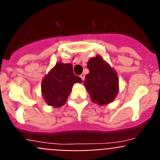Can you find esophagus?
<instances>
[{
	"label": "esophagus",
	"mask_w": 160,
	"mask_h": 160,
	"mask_svg": "<svg viewBox=\"0 0 160 160\" xmlns=\"http://www.w3.org/2000/svg\"><path fill=\"white\" fill-rule=\"evenodd\" d=\"M80 78H81L82 79V81H84V79H85V75H84V73H82L81 75H80Z\"/></svg>",
	"instance_id": "34e87169"
}]
</instances>
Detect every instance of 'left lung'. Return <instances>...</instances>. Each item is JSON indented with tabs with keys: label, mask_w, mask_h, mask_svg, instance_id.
<instances>
[{
	"label": "left lung",
	"mask_w": 160,
	"mask_h": 160,
	"mask_svg": "<svg viewBox=\"0 0 160 160\" xmlns=\"http://www.w3.org/2000/svg\"><path fill=\"white\" fill-rule=\"evenodd\" d=\"M87 68L90 72L83 83L91 101L100 106L112 102L119 90L116 71L100 55L91 58Z\"/></svg>",
	"instance_id": "1"
}]
</instances>
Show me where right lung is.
I'll return each mask as SVG.
<instances>
[{
  "label": "right lung",
  "mask_w": 160,
  "mask_h": 160,
  "mask_svg": "<svg viewBox=\"0 0 160 160\" xmlns=\"http://www.w3.org/2000/svg\"><path fill=\"white\" fill-rule=\"evenodd\" d=\"M82 80L73 71V65L58 62L43 78L42 94L49 106L60 107L66 103L74 83Z\"/></svg>",
  "instance_id": "1"
}]
</instances>
